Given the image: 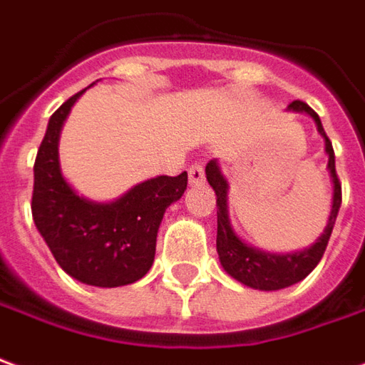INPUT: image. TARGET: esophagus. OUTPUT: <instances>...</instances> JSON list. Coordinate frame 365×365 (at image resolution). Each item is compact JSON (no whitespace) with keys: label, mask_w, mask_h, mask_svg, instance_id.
I'll list each match as a JSON object with an SVG mask.
<instances>
[{"label":"esophagus","mask_w":365,"mask_h":365,"mask_svg":"<svg viewBox=\"0 0 365 365\" xmlns=\"http://www.w3.org/2000/svg\"><path fill=\"white\" fill-rule=\"evenodd\" d=\"M187 174H190L191 185H201V183L205 182V168H203V164L190 165Z\"/></svg>","instance_id":"1"}]
</instances>
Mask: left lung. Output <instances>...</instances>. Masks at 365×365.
<instances>
[{
	"label": "left lung",
	"mask_w": 365,
	"mask_h": 365,
	"mask_svg": "<svg viewBox=\"0 0 365 365\" xmlns=\"http://www.w3.org/2000/svg\"><path fill=\"white\" fill-rule=\"evenodd\" d=\"M287 110L292 112H307L308 116L316 122L318 134L324 138V150L328 154V172L332 180V209H330V217L326 225L324 233L316 239L314 245H310L304 251L297 253H267L257 247L247 245L237 235L229 221V207H227V183L225 175L221 172V165L217 160H211L205 165V175H207L209 185L213 187L217 195V253L221 267L225 269L231 277L239 282H243L245 287H251L257 290H280L287 289L290 284H297L302 279H307L310 272L314 271V267L320 262L322 255L326 251V245L332 235L334 223L338 217V211L342 205V185L336 174V162H334V148L332 142L326 136L320 116L316 114L307 103L294 101L289 104Z\"/></svg>",
	"instance_id": "left-lung-1"
}]
</instances>
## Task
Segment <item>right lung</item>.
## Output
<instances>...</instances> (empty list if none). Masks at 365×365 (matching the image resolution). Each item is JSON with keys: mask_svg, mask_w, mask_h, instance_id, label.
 <instances>
[{"mask_svg": "<svg viewBox=\"0 0 365 365\" xmlns=\"http://www.w3.org/2000/svg\"><path fill=\"white\" fill-rule=\"evenodd\" d=\"M85 91L71 96L49 118L33 165L31 213L63 271L91 287L114 289L132 284L150 271L160 223L165 209L187 187V172L146 180L110 203L78 195L61 174L58 136Z\"/></svg>", "mask_w": 365, "mask_h": 365, "instance_id": "add662e5", "label": "right lung"}]
</instances>
